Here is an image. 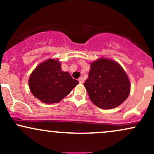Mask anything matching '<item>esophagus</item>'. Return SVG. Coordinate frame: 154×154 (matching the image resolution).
<instances>
[{"label":"esophagus","instance_id":"34e87169","mask_svg":"<svg viewBox=\"0 0 154 154\" xmlns=\"http://www.w3.org/2000/svg\"><path fill=\"white\" fill-rule=\"evenodd\" d=\"M78 80H79V83H81V84H82V83L84 82V79H83L82 77H79V78L78 79Z\"/></svg>","mask_w":154,"mask_h":154}]
</instances>
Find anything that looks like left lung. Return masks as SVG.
<instances>
[{
    "mask_svg": "<svg viewBox=\"0 0 154 154\" xmlns=\"http://www.w3.org/2000/svg\"><path fill=\"white\" fill-rule=\"evenodd\" d=\"M84 85L92 102L100 109L117 107L130 94V85L125 72L116 61L106 59L91 63Z\"/></svg>",
    "mask_w": 154,
    "mask_h": 154,
    "instance_id": "obj_1",
    "label": "left lung"
}]
</instances>
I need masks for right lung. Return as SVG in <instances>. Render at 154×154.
<instances>
[{
  "instance_id": "add662e5",
  "label": "right lung",
  "mask_w": 154,
  "mask_h": 154,
  "mask_svg": "<svg viewBox=\"0 0 154 154\" xmlns=\"http://www.w3.org/2000/svg\"><path fill=\"white\" fill-rule=\"evenodd\" d=\"M78 83L68 72L61 70L58 60L54 59L40 63L29 79L32 93L45 103H59Z\"/></svg>"
}]
</instances>
